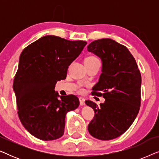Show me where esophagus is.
Segmentation results:
<instances>
[{"label":"esophagus","instance_id":"esophagus-1","mask_svg":"<svg viewBox=\"0 0 159 159\" xmlns=\"http://www.w3.org/2000/svg\"><path fill=\"white\" fill-rule=\"evenodd\" d=\"M79 99H80V105H81V106L84 105V101H85V100H84V98L80 97Z\"/></svg>","mask_w":159,"mask_h":159}]
</instances>
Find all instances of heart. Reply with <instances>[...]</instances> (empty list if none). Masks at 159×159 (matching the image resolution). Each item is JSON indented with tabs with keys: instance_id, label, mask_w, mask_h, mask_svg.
Listing matches in <instances>:
<instances>
[{
	"instance_id": "heart-1",
	"label": "heart",
	"mask_w": 159,
	"mask_h": 159,
	"mask_svg": "<svg viewBox=\"0 0 159 159\" xmlns=\"http://www.w3.org/2000/svg\"><path fill=\"white\" fill-rule=\"evenodd\" d=\"M94 61H99V60L96 57H95V56H89V57H88L85 59V62H94ZM79 92L80 93H83L84 92L83 88H79Z\"/></svg>"
}]
</instances>
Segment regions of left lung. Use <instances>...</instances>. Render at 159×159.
Here are the masks:
<instances>
[{"mask_svg":"<svg viewBox=\"0 0 159 159\" xmlns=\"http://www.w3.org/2000/svg\"><path fill=\"white\" fill-rule=\"evenodd\" d=\"M88 51L102 61V73L92 94L103 95L105 98L100 106L93 101H85L95 111L88 132L99 140H112L127 131L138 114L141 75L129 50L114 40L93 41L88 45Z\"/></svg>","mask_w":159,"mask_h":159,"instance_id":"1","label":"left lung"}]
</instances>
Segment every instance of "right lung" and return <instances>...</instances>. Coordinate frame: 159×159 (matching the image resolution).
<instances>
[{"label":"right lung","mask_w":159,"mask_h":159,"mask_svg":"<svg viewBox=\"0 0 159 159\" xmlns=\"http://www.w3.org/2000/svg\"><path fill=\"white\" fill-rule=\"evenodd\" d=\"M86 44L46 35L21 52L13 89L19 119L35 138L53 140L64 134L67 112L77 108L80 101L74 95L60 96L54 89Z\"/></svg>","instance_id":"1"}]
</instances>
